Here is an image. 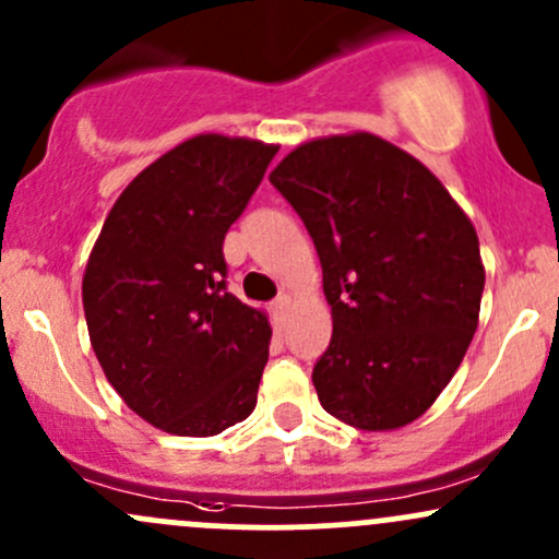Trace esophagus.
<instances>
[{"label":"esophagus","mask_w":559,"mask_h":559,"mask_svg":"<svg viewBox=\"0 0 559 559\" xmlns=\"http://www.w3.org/2000/svg\"><path fill=\"white\" fill-rule=\"evenodd\" d=\"M287 306H290V296H280L277 301L272 304L274 314H285V311H287Z\"/></svg>","instance_id":"1"}]
</instances>
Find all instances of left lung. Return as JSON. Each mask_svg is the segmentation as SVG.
<instances>
[{
	"mask_svg": "<svg viewBox=\"0 0 559 559\" xmlns=\"http://www.w3.org/2000/svg\"><path fill=\"white\" fill-rule=\"evenodd\" d=\"M269 181L322 263L333 314L311 373L322 407L365 431L416 421L477 330L485 266L472 221L429 167L370 133L301 143Z\"/></svg>",
	"mask_w": 559,
	"mask_h": 559,
	"instance_id": "8db88e82",
	"label": "left lung"
}]
</instances>
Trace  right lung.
Here are the masks:
<instances>
[{"label":"right lung","mask_w":559,"mask_h":559,"mask_svg":"<svg viewBox=\"0 0 559 559\" xmlns=\"http://www.w3.org/2000/svg\"><path fill=\"white\" fill-rule=\"evenodd\" d=\"M280 146L218 133L130 181L82 280L90 344L124 405L178 437H213L258 400L272 325L226 290L224 237Z\"/></svg>","instance_id":"1"}]
</instances>
